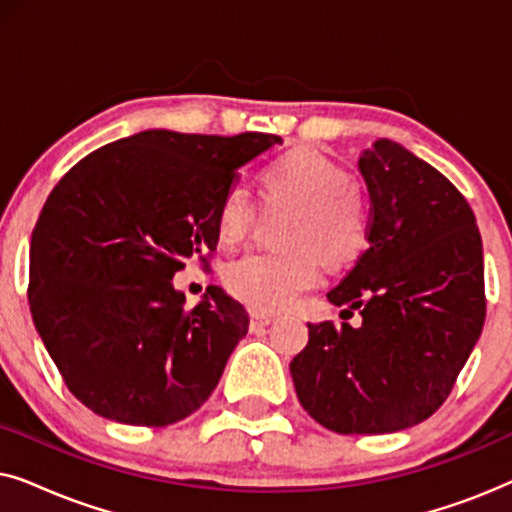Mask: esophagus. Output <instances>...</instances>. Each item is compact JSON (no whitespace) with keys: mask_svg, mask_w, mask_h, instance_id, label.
I'll use <instances>...</instances> for the list:
<instances>
[{"mask_svg":"<svg viewBox=\"0 0 512 512\" xmlns=\"http://www.w3.org/2000/svg\"><path fill=\"white\" fill-rule=\"evenodd\" d=\"M249 319H251V328H263L272 321L270 314H263V312H256V310L249 312Z\"/></svg>","mask_w":512,"mask_h":512,"instance_id":"1","label":"esophagus"}]
</instances>
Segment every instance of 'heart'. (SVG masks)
Wrapping results in <instances>:
<instances>
[{
	"mask_svg": "<svg viewBox=\"0 0 512 512\" xmlns=\"http://www.w3.org/2000/svg\"><path fill=\"white\" fill-rule=\"evenodd\" d=\"M263 202L270 212L286 209L279 223V251L244 254L223 268L228 293L256 312H277L317 286L321 261L345 268L370 242L366 193L317 149H293L261 172ZM258 212L242 184L226 188L216 209L223 244H237L256 226Z\"/></svg>",
	"mask_w": 512,
	"mask_h": 512,
	"instance_id": "obj_1",
	"label": "heart"
}]
</instances>
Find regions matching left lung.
I'll use <instances>...</instances> for the list:
<instances>
[{
  "instance_id": "1",
  "label": "left lung",
  "mask_w": 512,
  "mask_h": 512,
  "mask_svg": "<svg viewBox=\"0 0 512 512\" xmlns=\"http://www.w3.org/2000/svg\"><path fill=\"white\" fill-rule=\"evenodd\" d=\"M370 244L328 291L361 324H307L291 361L307 415L342 436L394 433L447 401L487 312L475 214L436 167L389 139L359 158Z\"/></svg>"
}]
</instances>
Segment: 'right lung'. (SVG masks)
Wrapping results in <instances>:
<instances>
[{
	"label": "right lung",
	"mask_w": 512,
	"mask_h": 512,
	"mask_svg": "<svg viewBox=\"0 0 512 512\" xmlns=\"http://www.w3.org/2000/svg\"><path fill=\"white\" fill-rule=\"evenodd\" d=\"M272 144L282 137L146 130L55 184L32 230L27 298L67 389L95 415L167 426L212 396L247 310L219 286L186 307L172 277L209 265L223 193Z\"/></svg>",
	"instance_id": "obj_1"
}]
</instances>
